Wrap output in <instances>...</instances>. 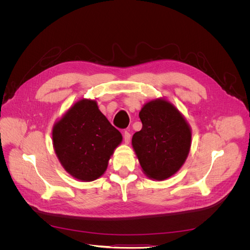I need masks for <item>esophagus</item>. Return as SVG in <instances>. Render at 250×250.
<instances>
[{
    "label": "esophagus",
    "mask_w": 250,
    "mask_h": 250,
    "mask_svg": "<svg viewBox=\"0 0 250 250\" xmlns=\"http://www.w3.org/2000/svg\"><path fill=\"white\" fill-rule=\"evenodd\" d=\"M130 139H131V134L128 131H125L124 132V142H125V144H129Z\"/></svg>",
    "instance_id": "esophagus-1"
}]
</instances>
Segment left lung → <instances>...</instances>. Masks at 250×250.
I'll return each mask as SVG.
<instances>
[{
	"mask_svg": "<svg viewBox=\"0 0 250 250\" xmlns=\"http://www.w3.org/2000/svg\"><path fill=\"white\" fill-rule=\"evenodd\" d=\"M139 117L143 127L132 137V147L144 173L164 180L174 175L190 152L191 128L178 109L165 99L144 105Z\"/></svg>",
	"mask_w": 250,
	"mask_h": 250,
	"instance_id": "8db88e82",
	"label": "left lung"
}]
</instances>
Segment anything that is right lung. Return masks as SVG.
I'll use <instances>...</instances> for the list:
<instances>
[{
  "label": "right lung",
  "instance_id": "obj_1",
  "mask_svg": "<svg viewBox=\"0 0 250 250\" xmlns=\"http://www.w3.org/2000/svg\"><path fill=\"white\" fill-rule=\"evenodd\" d=\"M53 146L64 170L82 181L103 175L122 134L99 110L95 100L81 99L54 124Z\"/></svg>",
  "mask_w": 250,
  "mask_h": 250
}]
</instances>
